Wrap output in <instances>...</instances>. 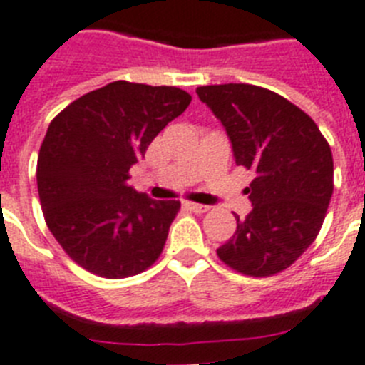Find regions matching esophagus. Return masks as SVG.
Instances as JSON below:
<instances>
[{
  "instance_id": "obj_1",
  "label": "esophagus",
  "mask_w": 365,
  "mask_h": 365,
  "mask_svg": "<svg viewBox=\"0 0 365 365\" xmlns=\"http://www.w3.org/2000/svg\"><path fill=\"white\" fill-rule=\"evenodd\" d=\"M183 207H185L187 211H195V213H206V211L210 210L207 206H202V204H195V202H185V204H183Z\"/></svg>"
}]
</instances>
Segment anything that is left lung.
Instances as JSON below:
<instances>
[{"label": "left lung", "instance_id": "8db88e82", "mask_svg": "<svg viewBox=\"0 0 365 365\" xmlns=\"http://www.w3.org/2000/svg\"><path fill=\"white\" fill-rule=\"evenodd\" d=\"M226 128L235 163L254 170L252 211L217 256L247 277H272L301 258L323 226L334 191L332 150L302 109L249 83L198 87Z\"/></svg>", "mask_w": 365, "mask_h": 365}]
</instances>
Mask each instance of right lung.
Segmentation results:
<instances>
[{"instance_id": "right-lung-1", "label": "right lung", "mask_w": 365, "mask_h": 365, "mask_svg": "<svg viewBox=\"0 0 365 365\" xmlns=\"http://www.w3.org/2000/svg\"><path fill=\"white\" fill-rule=\"evenodd\" d=\"M191 103L178 87L113 81L66 106L50 122L36 161L46 225L79 267L128 278L161 256L178 200L130 187V168Z\"/></svg>"}]
</instances>
